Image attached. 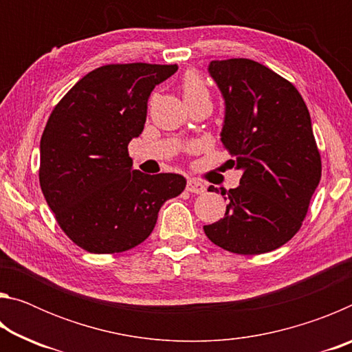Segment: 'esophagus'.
<instances>
[{"mask_svg":"<svg viewBox=\"0 0 352 352\" xmlns=\"http://www.w3.org/2000/svg\"><path fill=\"white\" fill-rule=\"evenodd\" d=\"M186 189L189 192H194V194H204L206 190V186L204 182L197 180V178H189L188 184H186Z\"/></svg>","mask_w":352,"mask_h":352,"instance_id":"1","label":"esophagus"}]
</instances>
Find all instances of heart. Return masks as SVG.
Listing matches in <instances>:
<instances>
[{
	"label": "heart",
	"instance_id": "heart-1",
	"mask_svg": "<svg viewBox=\"0 0 352 352\" xmlns=\"http://www.w3.org/2000/svg\"><path fill=\"white\" fill-rule=\"evenodd\" d=\"M182 93L188 105L199 102V100H210V90H208L205 80L192 71L184 74L182 80Z\"/></svg>",
	"mask_w": 352,
	"mask_h": 352
}]
</instances>
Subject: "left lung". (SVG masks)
<instances>
[{
    "label": "left lung",
    "mask_w": 352,
    "mask_h": 352,
    "mask_svg": "<svg viewBox=\"0 0 352 352\" xmlns=\"http://www.w3.org/2000/svg\"><path fill=\"white\" fill-rule=\"evenodd\" d=\"M208 73L225 100L220 140L242 177L226 192L223 219L205 225V234L231 253L272 252L301 228L320 183L311 115L289 80L250 58L212 60Z\"/></svg>",
    "instance_id": "left-lung-1"
}]
</instances>
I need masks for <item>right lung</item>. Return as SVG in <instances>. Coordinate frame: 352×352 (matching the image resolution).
<instances>
[{
  "label": "right lung",
  "mask_w": 352,
  "mask_h": 352,
  "mask_svg": "<svg viewBox=\"0 0 352 352\" xmlns=\"http://www.w3.org/2000/svg\"><path fill=\"white\" fill-rule=\"evenodd\" d=\"M177 65L96 68L52 110L40 141V186L71 241L90 253H119L144 242L166 200L183 192L178 174L133 169L129 142L144 129L148 96Z\"/></svg>",
  "instance_id": "1"
}]
</instances>
